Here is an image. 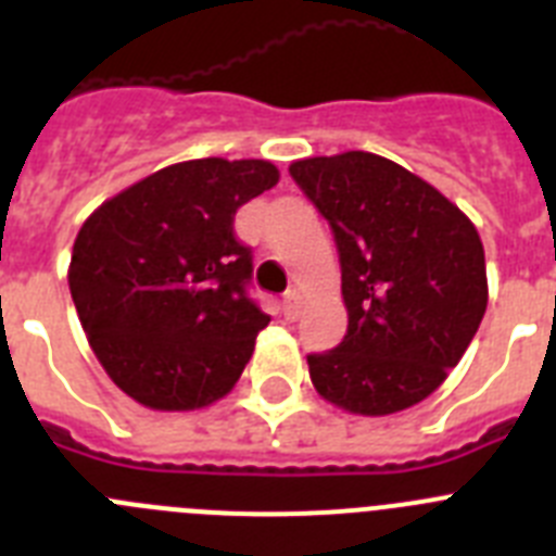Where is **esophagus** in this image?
<instances>
[{"label": "esophagus", "mask_w": 556, "mask_h": 556, "mask_svg": "<svg viewBox=\"0 0 556 556\" xmlns=\"http://www.w3.org/2000/svg\"><path fill=\"white\" fill-rule=\"evenodd\" d=\"M301 306H303V298H301V292H298V289H292V292L283 294L281 308H283V317H287V320H298Z\"/></svg>", "instance_id": "obj_1"}]
</instances>
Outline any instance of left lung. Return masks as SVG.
Masks as SVG:
<instances>
[{
    "mask_svg": "<svg viewBox=\"0 0 556 556\" xmlns=\"http://www.w3.org/2000/svg\"><path fill=\"white\" fill-rule=\"evenodd\" d=\"M289 175L331 225L348 308L345 339L308 356L314 390L365 417L420 404L488 308L479 230L434 186L372 152L294 161Z\"/></svg>",
    "mask_w": 556,
    "mask_h": 556,
    "instance_id": "8db88e82",
    "label": "left lung"
}]
</instances>
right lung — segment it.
<instances>
[{
    "label": "right lung",
    "instance_id": "right-lung-1",
    "mask_svg": "<svg viewBox=\"0 0 556 556\" xmlns=\"http://www.w3.org/2000/svg\"><path fill=\"white\" fill-rule=\"evenodd\" d=\"M278 178L258 159L180 161L83 223L72 301L94 356L136 404L191 412L233 390L269 323L248 298L253 253L233 217Z\"/></svg>",
    "mask_w": 556,
    "mask_h": 556
}]
</instances>
